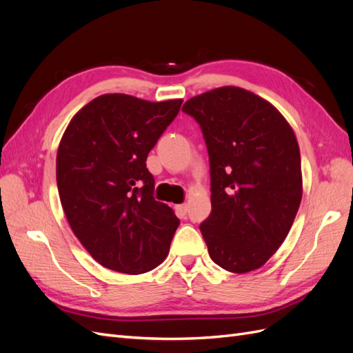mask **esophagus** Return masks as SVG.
Segmentation results:
<instances>
[{
  "mask_svg": "<svg viewBox=\"0 0 353 353\" xmlns=\"http://www.w3.org/2000/svg\"><path fill=\"white\" fill-rule=\"evenodd\" d=\"M175 210L179 216H185L187 212H188V206L187 205H176Z\"/></svg>",
  "mask_w": 353,
  "mask_h": 353,
  "instance_id": "34e87169",
  "label": "esophagus"
}]
</instances>
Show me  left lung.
Listing matches in <instances>:
<instances>
[{"instance_id":"left-lung-1","label":"left lung","mask_w":353,"mask_h":353,"mask_svg":"<svg viewBox=\"0 0 353 353\" xmlns=\"http://www.w3.org/2000/svg\"><path fill=\"white\" fill-rule=\"evenodd\" d=\"M183 110L205 137L212 212L200 223L221 268H261L290 231L302 200L301 150L274 105L248 90L221 87L190 99Z\"/></svg>"}]
</instances>
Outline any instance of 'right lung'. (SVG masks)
Returning a JSON list of instances; mask_svg holds the SVG:
<instances>
[{
	"mask_svg": "<svg viewBox=\"0 0 353 353\" xmlns=\"http://www.w3.org/2000/svg\"><path fill=\"white\" fill-rule=\"evenodd\" d=\"M181 104L104 94L83 105L61 137V206L74 236L104 268L144 274L169 253L179 219L154 200L145 160Z\"/></svg>",
	"mask_w": 353,
	"mask_h": 353,
	"instance_id": "obj_1",
	"label": "right lung"
}]
</instances>
